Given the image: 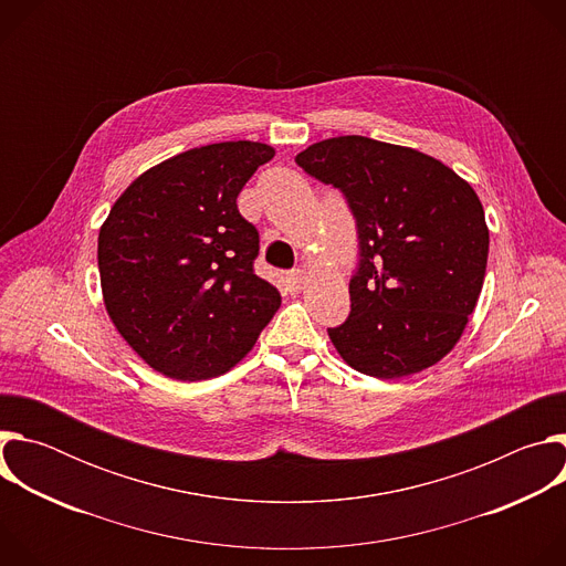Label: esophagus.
<instances>
[{
  "label": "esophagus",
  "mask_w": 566,
  "mask_h": 566,
  "mask_svg": "<svg viewBox=\"0 0 566 566\" xmlns=\"http://www.w3.org/2000/svg\"><path fill=\"white\" fill-rule=\"evenodd\" d=\"M304 273L302 271H291L289 275H286V289L291 291V293H297L302 286H304Z\"/></svg>",
  "instance_id": "1"
}]
</instances>
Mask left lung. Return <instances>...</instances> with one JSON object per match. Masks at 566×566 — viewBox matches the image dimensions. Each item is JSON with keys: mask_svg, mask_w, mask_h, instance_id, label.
Masks as SVG:
<instances>
[{"mask_svg": "<svg viewBox=\"0 0 566 566\" xmlns=\"http://www.w3.org/2000/svg\"><path fill=\"white\" fill-rule=\"evenodd\" d=\"M343 192L356 221L352 311L329 338L356 371L402 378L439 363L461 338L489 262L474 190L441 160L367 136H336L295 156Z\"/></svg>", "mask_w": 566, "mask_h": 566, "instance_id": "left-lung-1", "label": "left lung"}]
</instances>
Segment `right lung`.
Instances as JSON below:
<instances>
[{
    "label": "right lung",
    "mask_w": 566,
    "mask_h": 566,
    "mask_svg": "<svg viewBox=\"0 0 566 566\" xmlns=\"http://www.w3.org/2000/svg\"><path fill=\"white\" fill-rule=\"evenodd\" d=\"M273 156L251 140L195 147L140 175L109 210L98 234L105 306L156 371H228L280 308V291L255 275L260 232L237 208Z\"/></svg>",
    "instance_id": "add662e5"
}]
</instances>
